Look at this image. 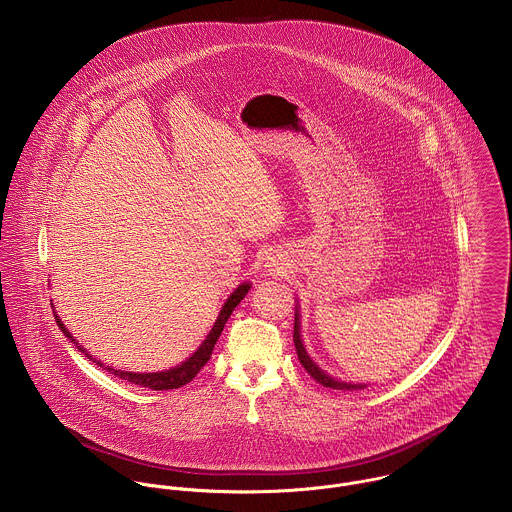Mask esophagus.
<instances>
[{
	"instance_id": "esophagus-1",
	"label": "esophagus",
	"mask_w": 512,
	"mask_h": 512,
	"mask_svg": "<svg viewBox=\"0 0 512 512\" xmlns=\"http://www.w3.org/2000/svg\"><path fill=\"white\" fill-rule=\"evenodd\" d=\"M264 270H266L270 276H280V274H284L286 264H284V260H280L278 256H270V258H266V262H264Z\"/></svg>"
}]
</instances>
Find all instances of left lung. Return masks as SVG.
<instances>
[{
    "mask_svg": "<svg viewBox=\"0 0 512 512\" xmlns=\"http://www.w3.org/2000/svg\"><path fill=\"white\" fill-rule=\"evenodd\" d=\"M293 343H295V351H297V359L299 363L303 365V368L323 386L327 388H333V390H365L368 384L363 382H347V380H341V378H335L331 376L327 370H323L321 366L317 365L311 355L307 353L305 345H303V339H301V315H299V303L295 305V321H293Z\"/></svg>",
    "mask_w": 512,
    "mask_h": 512,
    "instance_id": "obj_1",
    "label": "left lung"
}]
</instances>
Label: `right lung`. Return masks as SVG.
I'll use <instances>...</instances> for the list:
<instances>
[{
	"label": "right lung",
	"mask_w": 512,
	"mask_h": 512,
	"mask_svg": "<svg viewBox=\"0 0 512 512\" xmlns=\"http://www.w3.org/2000/svg\"><path fill=\"white\" fill-rule=\"evenodd\" d=\"M250 288H252L250 282H242L234 292L228 295V299H226L224 305L220 307L219 315H217V321H215L213 329L209 331V335L205 337V341L197 347V351H195L189 359H185L181 365L171 366V368H165V370H157V372H130V370H122V368L104 365L102 361H98L96 357H92L90 353H86V349L74 339L73 335H71V331L65 327L63 319L59 317V313H57L55 309H53V315H55V321H57L59 329L65 333V337L73 343L74 347H76L80 353H84L92 363H96L100 368L108 370L110 374H114V376H118V378H122V380H128V382H132V384L146 386V388H151V390H171V388H181V386H185L187 382H191V380L197 376V372H199L203 366L207 365V361H209L211 355H213V349H215V345H217V341H219L220 333H222V329H224V325H226L230 313H232L234 307L244 299V295L250 292ZM51 301H53V299H51ZM51 305H53V303H51ZM53 307H55V305H53Z\"/></svg>",
	"instance_id": "1"
}]
</instances>
